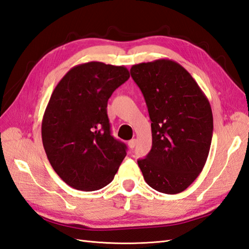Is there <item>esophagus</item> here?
<instances>
[{
	"mask_svg": "<svg viewBox=\"0 0 249 249\" xmlns=\"http://www.w3.org/2000/svg\"><path fill=\"white\" fill-rule=\"evenodd\" d=\"M136 143H137L136 139H131V140L128 141V146H129L130 148H134V147L136 146Z\"/></svg>",
	"mask_w": 249,
	"mask_h": 249,
	"instance_id": "34e87169",
	"label": "esophagus"
}]
</instances>
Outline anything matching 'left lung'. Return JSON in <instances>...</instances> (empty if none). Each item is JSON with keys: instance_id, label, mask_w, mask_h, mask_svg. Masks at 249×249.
<instances>
[{"instance_id": "1", "label": "left lung", "mask_w": 249, "mask_h": 249, "mask_svg": "<svg viewBox=\"0 0 249 249\" xmlns=\"http://www.w3.org/2000/svg\"><path fill=\"white\" fill-rule=\"evenodd\" d=\"M152 121L153 145L138 164L149 187L165 194L186 190L209 155L213 115L207 96L191 74L171 59L134 65Z\"/></svg>"}]
</instances>
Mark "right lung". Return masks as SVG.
Masks as SVG:
<instances>
[{"label":"right lung","instance_id":"add662e5","mask_svg":"<svg viewBox=\"0 0 249 249\" xmlns=\"http://www.w3.org/2000/svg\"><path fill=\"white\" fill-rule=\"evenodd\" d=\"M129 76L124 66L90 61L73 67L55 87L43 114L42 143L70 187L100 190L117 174L126 145L111 136L107 103Z\"/></svg>","mask_w":249,"mask_h":249}]
</instances>
